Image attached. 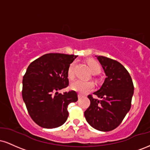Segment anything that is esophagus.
Wrapping results in <instances>:
<instances>
[{"instance_id":"1","label":"esophagus","mask_w":150,"mask_h":150,"mask_svg":"<svg viewBox=\"0 0 150 150\" xmlns=\"http://www.w3.org/2000/svg\"><path fill=\"white\" fill-rule=\"evenodd\" d=\"M83 97V95H82V94H78V99H81V98H82Z\"/></svg>"}]
</instances>
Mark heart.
I'll list each match as a JSON object with an SVG mask.
<instances>
[{
    "mask_svg": "<svg viewBox=\"0 0 150 150\" xmlns=\"http://www.w3.org/2000/svg\"><path fill=\"white\" fill-rule=\"evenodd\" d=\"M75 63L73 62L68 67V76L70 79H73L75 77ZM89 68L92 73L98 74L101 71V66L97 62L93 60L88 61ZM70 88L73 90L77 92L80 94H86L90 92L94 88V84L90 81H83L81 80H77L74 81L70 85Z\"/></svg>",
    "mask_w": 150,
    "mask_h": 150,
    "instance_id": "b5f03b06",
    "label": "heart"
}]
</instances>
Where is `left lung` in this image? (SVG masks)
Returning a JSON list of instances; mask_svg holds the SVG:
<instances>
[{
  "label": "left lung",
  "instance_id": "8db88e82",
  "mask_svg": "<svg viewBox=\"0 0 150 150\" xmlns=\"http://www.w3.org/2000/svg\"><path fill=\"white\" fill-rule=\"evenodd\" d=\"M106 77L101 88L89 95L90 105L85 111L87 123L99 131L113 130L120 124L131 107L134 92L131 77L121 63L96 56Z\"/></svg>",
  "mask_w": 150,
  "mask_h": 150
}]
</instances>
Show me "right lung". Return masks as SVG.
<instances>
[{
  "label": "right lung",
  "mask_w": 150,
  "mask_h": 150,
  "mask_svg": "<svg viewBox=\"0 0 150 150\" xmlns=\"http://www.w3.org/2000/svg\"><path fill=\"white\" fill-rule=\"evenodd\" d=\"M77 57L47 53L31 63L22 80V98L32 120L44 128L61 126L68 116V106L77 101L75 91L58 92L68 86V69Z\"/></svg>",
  "instance_id": "add662e5"
}]
</instances>
